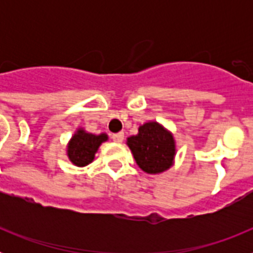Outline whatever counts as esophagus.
<instances>
[{"mask_svg":"<svg viewBox=\"0 0 253 253\" xmlns=\"http://www.w3.org/2000/svg\"><path fill=\"white\" fill-rule=\"evenodd\" d=\"M113 140L114 142H116V143H122L123 140H124V133H123V131H120V133H115V134H113Z\"/></svg>","mask_w":253,"mask_h":253,"instance_id":"obj_1","label":"esophagus"}]
</instances>
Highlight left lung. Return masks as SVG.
I'll list each match as a JSON object with an SVG mask.
<instances>
[{"mask_svg":"<svg viewBox=\"0 0 253 253\" xmlns=\"http://www.w3.org/2000/svg\"><path fill=\"white\" fill-rule=\"evenodd\" d=\"M138 166L149 175H158L173 165L176 154L175 138L157 122L144 123L138 134L126 139Z\"/></svg>","mask_w":253,"mask_h":253,"instance_id":"obj_1","label":"left lung"}]
</instances>
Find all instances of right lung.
<instances>
[{
    "label": "right lung",
    "mask_w": 253,
    "mask_h": 253,
    "mask_svg": "<svg viewBox=\"0 0 253 253\" xmlns=\"http://www.w3.org/2000/svg\"><path fill=\"white\" fill-rule=\"evenodd\" d=\"M109 139L107 134L101 133L99 135L87 133L84 129H77L67 146V156L69 161L77 167H84L91 163L95 154L101 146V143Z\"/></svg>",
    "instance_id": "right-lung-1"
}]
</instances>
